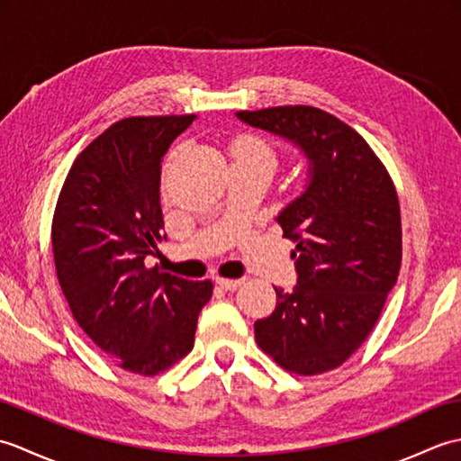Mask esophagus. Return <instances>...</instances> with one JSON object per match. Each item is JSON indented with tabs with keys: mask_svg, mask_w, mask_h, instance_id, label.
<instances>
[{
	"mask_svg": "<svg viewBox=\"0 0 461 461\" xmlns=\"http://www.w3.org/2000/svg\"><path fill=\"white\" fill-rule=\"evenodd\" d=\"M215 283L225 291H236L243 285V279H225V277H215Z\"/></svg>",
	"mask_w": 461,
	"mask_h": 461,
	"instance_id": "1",
	"label": "esophagus"
}]
</instances>
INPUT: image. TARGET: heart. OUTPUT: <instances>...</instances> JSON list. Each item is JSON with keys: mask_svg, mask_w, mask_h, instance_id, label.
Returning a JSON list of instances; mask_svg holds the SVG:
<instances>
[{"mask_svg": "<svg viewBox=\"0 0 461 461\" xmlns=\"http://www.w3.org/2000/svg\"><path fill=\"white\" fill-rule=\"evenodd\" d=\"M231 156L233 162H249L267 166V168L276 170L277 166V152L273 150V146L256 134H243L231 144Z\"/></svg>", "mask_w": 461, "mask_h": 461, "instance_id": "heart-1", "label": "heart"}]
</instances>
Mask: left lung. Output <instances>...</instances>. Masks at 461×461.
Here are the masks:
<instances>
[{"label":"left lung","instance_id":"1","mask_svg":"<svg viewBox=\"0 0 461 461\" xmlns=\"http://www.w3.org/2000/svg\"><path fill=\"white\" fill-rule=\"evenodd\" d=\"M238 119L297 144L309 185L277 215L297 287L256 321L258 347L295 375L340 366L375 329L402 263L394 182L362 136L317 106L240 111Z\"/></svg>","mask_w":461,"mask_h":461}]
</instances>
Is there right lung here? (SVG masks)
I'll return each mask as SVG.
<instances>
[{
    "mask_svg": "<svg viewBox=\"0 0 461 461\" xmlns=\"http://www.w3.org/2000/svg\"><path fill=\"white\" fill-rule=\"evenodd\" d=\"M194 114L129 116L77 156L59 194L51 243L75 321L104 355L154 376L194 348L213 283L188 281L144 258L166 240L160 162Z\"/></svg>",
    "mask_w": 461,
    "mask_h": 461,
    "instance_id": "obj_1",
    "label": "right lung"
}]
</instances>
